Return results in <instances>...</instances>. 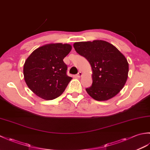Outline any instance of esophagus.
<instances>
[{"mask_svg": "<svg viewBox=\"0 0 150 150\" xmlns=\"http://www.w3.org/2000/svg\"><path fill=\"white\" fill-rule=\"evenodd\" d=\"M82 76V72H81V71H79L77 74V77H81Z\"/></svg>", "mask_w": 150, "mask_h": 150, "instance_id": "esophagus-1", "label": "esophagus"}]
</instances>
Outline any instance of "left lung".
I'll list each match as a JSON object with an SVG mask.
<instances>
[{
  "label": "left lung",
  "mask_w": 150,
  "mask_h": 150,
  "mask_svg": "<svg viewBox=\"0 0 150 150\" xmlns=\"http://www.w3.org/2000/svg\"><path fill=\"white\" fill-rule=\"evenodd\" d=\"M73 47L91 67L93 82L86 89L88 95L95 100L104 101L119 93L128 77L125 56L113 44L102 40L75 42Z\"/></svg>",
  "instance_id": "1"
}]
</instances>
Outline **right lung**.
I'll list each match as a JSON object with an SVG mask.
<instances>
[{"mask_svg":"<svg viewBox=\"0 0 150 150\" xmlns=\"http://www.w3.org/2000/svg\"><path fill=\"white\" fill-rule=\"evenodd\" d=\"M71 48L69 44L50 43L38 47L28 57L24 64V79L37 96L53 100L64 91L72 77L66 75L63 59Z\"/></svg>","mask_w":150,"mask_h":150,"instance_id":"1","label":"right lung"}]
</instances>
